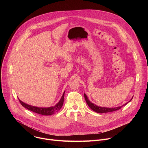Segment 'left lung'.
I'll return each mask as SVG.
<instances>
[{
	"label": "left lung",
	"mask_w": 148,
	"mask_h": 148,
	"mask_svg": "<svg viewBox=\"0 0 148 148\" xmlns=\"http://www.w3.org/2000/svg\"><path fill=\"white\" fill-rule=\"evenodd\" d=\"M84 98H85V99L86 101V102L88 104V105L89 106V107L94 111L97 112V113H99V114H102V113H107V112H113V111H117L119 109H121L123 106H124V105H126V104L128 103H125L124 105H122V106H120V107H115V108H106V107H98L97 106V105L94 104L93 103H92L91 102H90L89 101V99H88L87 95L86 94H84ZM133 98V97L132 98V99ZM132 99L129 101L130 102Z\"/></svg>",
	"instance_id": "1"
}]
</instances>
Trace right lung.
I'll return each instance as SVG.
<instances>
[{
    "label": "right lung",
    "instance_id": "right-lung-1",
    "mask_svg": "<svg viewBox=\"0 0 148 148\" xmlns=\"http://www.w3.org/2000/svg\"><path fill=\"white\" fill-rule=\"evenodd\" d=\"M64 93H65V91L64 92V93H63L60 101L56 105H55L54 107H50L49 108H40V107L32 106V105H28L26 103H24L22 101H21L19 99L18 100L23 107H24L25 108H27V110L31 111H33L36 114H38L43 115H51L58 112L61 108L63 105V102H64Z\"/></svg>",
    "mask_w": 148,
    "mask_h": 148
}]
</instances>
